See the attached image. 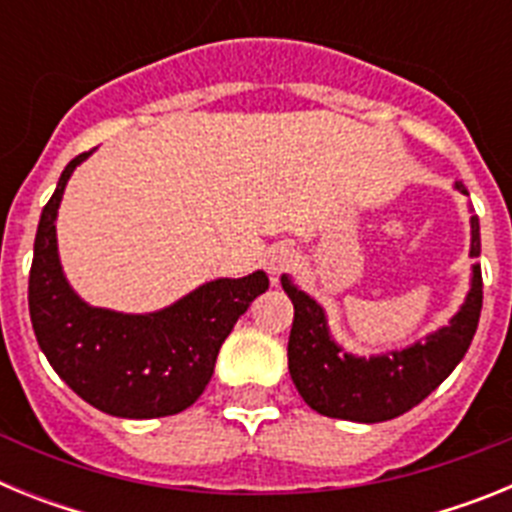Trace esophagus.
<instances>
[{
  "instance_id": "obj_1",
  "label": "esophagus",
  "mask_w": 512,
  "mask_h": 512,
  "mask_svg": "<svg viewBox=\"0 0 512 512\" xmlns=\"http://www.w3.org/2000/svg\"><path fill=\"white\" fill-rule=\"evenodd\" d=\"M264 264L271 277H282V274H287V271L297 264V253L282 243V246L269 248Z\"/></svg>"
}]
</instances>
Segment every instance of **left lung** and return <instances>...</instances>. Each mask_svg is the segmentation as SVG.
Listing matches in <instances>:
<instances>
[{
  "mask_svg": "<svg viewBox=\"0 0 512 512\" xmlns=\"http://www.w3.org/2000/svg\"><path fill=\"white\" fill-rule=\"evenodd\" d=\"M456 189L467 194L464 184ZM472 259L479 256V217L472 215ZM295 305L289 333V374L297 392L320 415L354 423H382L408 413L456 369L477 333L482 312V269L472 266V289L446 328L415 346L384 356L346 354L328 333L318 302L282 277Z\"/></svg>",
  "mask_w": 512,
  "mask_h": 512,
  "instance_id": "1",
  "label": "left lung"
}]
</instances>
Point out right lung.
<instances>
[{"instance_id": "add662e5", "label": "right lung", "mask_w": 512, "mask_h": 512, "mask_svg": "<svg viewBox=\"0 0 512 512\" xmlns=\"http://www.w3.org/2000/svg\"><path fill=\"white\" fill-rule=\"evenodd\" d=\"M81 153L63 169L43 207L27 284L35 338L58 377L97 410L117 418H164L187 410L205 392L217 351L261 292L264 271L215 279L151 315L89 307L61 271L56 215Z\"/></svg>"}]
</instances>
